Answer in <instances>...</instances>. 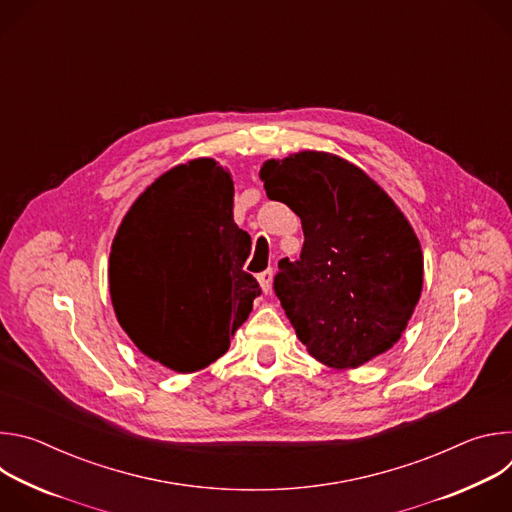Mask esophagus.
<instances>
[{
	"mask_svg": "<svg viewBox=\"0 0 512 512\" xmlns=\"http://www.w3.org/2000/svg\"><path fill=\"white\" fill-rule=\"evenodd\" d=\"M257 279H259V285H261V289H263V294H269V291H271V281H273V269L261 271V273L257 275Z\"/></svg>",
	"mask_w": 512,
	"mask_h": 512,
	"instance_id": "1",
	"label": "esophagus"
}]
</instances>
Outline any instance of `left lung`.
<instances>
[{
  "label": "left lung",
  "mask_w": 512,
  "mask_h": 512,
  "mask_svg": "<svg viewBox=\"0 0 512 512\" xmlns=\"http://www.w3.org/2000/svg\"><path fill=\"white\" fill-rule=\"evenodd\" d=\"M259 176L267 196L302 221V253L279 261L273 289L308 352L332 369H354L389 350L423 285L421 247L403 212L332 154L269 160Z\"/></svg>",
  "instance_id": "8db88e82"
}]
</instances>
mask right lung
<instances>
[{
  "label": "right lung",
  "instance_id": "add662e5",
  "mask_svg": "<svg viewBox=\"0 0 512 512\" xmlns=\"http://www.w3.org/2000/svg\"><path fill=\"white\" fill-rule=\"evenodd\" d=\"M233 194L231 174L208 158L176 166L133 202L111 247L121 328L178 373L223 356L261 296L243 269L251 237L233 221Z\"/></svg>",
  "mask_w": 512,
  "mask_h": 512
}]
</instances>
